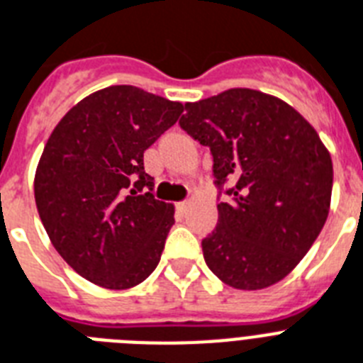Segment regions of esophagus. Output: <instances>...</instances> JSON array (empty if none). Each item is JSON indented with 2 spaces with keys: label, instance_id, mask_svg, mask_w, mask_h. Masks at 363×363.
<instances>
[{
  "label": "esophagus",
  "instance_id": "34e87169",
  "mask_svg": "<svg viewBox=\"0 0 363 363\" xmlns=\"http://www.w3.org/2000/svg\"><path fill=\"white\" fill-rule=\"evenodd\" d=\"M186 207H188L186 199H184V201H179V203H177V209L181 211V213H184V211H186Z\"/></svg>",
  "mask_w": 363,
  "mask_h": 363
}]
</instances>
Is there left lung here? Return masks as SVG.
Segmentation results:
<instances>
[{"mask_svg":"<svg viewBox=\"0 0 363 363\" xmlns=\"http://www.w3.org/2000/svg\"><path fill=\"white\" fill-rule=\"evenodd\" d=\"M179 121L211 148L218 224L201 241L205 264L238 290L275 284L299 264L324 228L333 165L315 128L269 94L232 88L184 104Z\"/></svg>","mask_w":363,"mask_h":363,"instance_id":"1","label":"left lung"}]
</instances>
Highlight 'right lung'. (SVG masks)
<instances>
[{
    "instance_id": "add662e5",
    "label": "right lung",
    "mask_w": 363,
    "mask_h": 363,
    "mask_svg": "<svg viewBox=\"0 0 363 363\" xmlns=\"http://www.w3.org/2000/svg\"><path fill=\"white\" fill-rule=\"evenodd\" d=\"M182 104L109 86L67 111L35 171V205L58 254L86 281L125 290L147 279L175 224L154 199L143 154L179 121Z\"/></svg>"
}]
</instances>
